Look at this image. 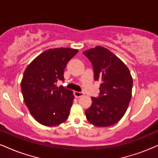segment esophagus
<instances>
[{
  "mask_svg": "<svg viewBox=\"0 0 158 158\" xmlns=\"http://www.w3.org/2000/svg\"><path fill=\"white\" fill-rule=\"evenodd\" d=\"M74 96H75V98H81V97H82V96H83L84 94H83V93H81V92L75 91L74 92Z\"/></svg>",
  "mask_w": 158,
  "mask_h": 158,
  "instance_id": "34e87169",
  "label": "esophagus"
}]
</instances>
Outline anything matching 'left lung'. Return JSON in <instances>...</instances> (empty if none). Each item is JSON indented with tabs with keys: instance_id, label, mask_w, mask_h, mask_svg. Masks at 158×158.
<instances>
[{
	"instance_id": "8db88e82",
	"label": "left lung",
	"mask_w": 158,
	"mask_h": 158,
	"mask_svg": "<svg viewBox=\"0 0 158 158\" xmlns=\"http://www.w3.org/2000/svg\"><path fill=\"white\" fill-rule=\"evenodd\" d=\"M83 53L93 64L95 81L101 82L100 96L91 98L86 118L96 127L111 126L126 113L131 98L132 77L126 64L105 47L96 46Z\"/></svg>"
}]
</instances>
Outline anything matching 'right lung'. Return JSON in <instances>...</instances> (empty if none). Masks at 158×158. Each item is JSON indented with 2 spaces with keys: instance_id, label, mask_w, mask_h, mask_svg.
I'll return each instance as SVG.
<instances>
[{
  "instance_id": "obj_1",
  "label": "right lung",
  "mask_w": 158,
  "mask_h": 158,
  "mask_svg": "<svg viewBox=\"0 0 158 158\" xmlns=\"http://www.w3.org/2000/svg\"><path fill=\"white\" fill-rule=\"evenodd\" d=\"M78 49H49L38 55L23 73L21 82L23 101L30 114L41 124L57 126L68 119L74 95L58 81H64V70Z\"/></svg>"
}]
</instances>
